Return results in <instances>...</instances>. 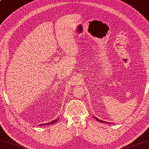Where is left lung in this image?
Returning a JSON list of instances; mask_svg holds the SVG:
<instances>
[{
  "label": "left lung",
  "instance_id": "obj_1",
  "mask_svg": "<svg viewBox=\"0 0 149 149\" xmlns=\"http://www.w3.org/2000/svg\"><path fill=\"white\" fill-rule=\"evenodd\" d=\"M95 119H96V120L97 121H99L100 122H101V123H104V121H102V120H100V119H98L97 118H95Z\"/></svg>",
  "mask_w": 149,
  "mask_h": 149
}]
</instances>
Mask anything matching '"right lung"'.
<instances>
[{"instance_id":"right-lung-1","label":"right lung","mask_w":149,"mask_h":149,"mask_svg":"<svg viewBox=\"0 0 149 149\" xmlns=\"http://www.w3.org/2000/svg\"><path fill=\"white\" fill-rule=\"evenodd\" d=\"M59 120V119H55V120H54V121H51L50 123H46V124H42L43 125H52V124H54V123H56V122ZM39 126H40V125H39Z\"/></svg>"}]
</instances>
